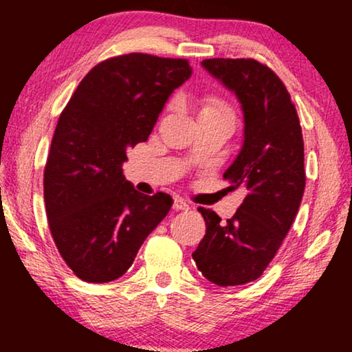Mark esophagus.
<instances>
[{
	"label": "esophagus",
	"instance_id": "esophagus-1",
	"mask_svg": "<svg viewBox=\"0 0 352 352\" xmlns=\"http://www.w3.org/2000/svg\"><path fill=\"white\" fill-rule=\"evenodd\" d=\"M188 208L190 205L184 199H180V197H175V199H173V210L180 212V210H188Z\"/></svg>",
	"mask_w": 352,
	"mask_h": 352
}]
</instances>
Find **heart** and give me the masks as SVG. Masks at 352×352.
<instances>
[{"label":"heart","mask_w":352,"mask_h":352,"mask_svg":"<svg viewBox=\"0 0 352 352\" xmlns=\"http://www.w3.org/2000/svg\"><path fill=\"white\" fill-rule=\"evenodd\" d=\"M223 111H228L225 104H221L220 100L215 98H210L205 100L204 109H201V114H204V112H223Z\"/></svg>","instance_id":"heart-1"}]
</instances>
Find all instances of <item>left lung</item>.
<instances>
[{
    "instance_id": "8db88e82",
    "label": "left lung",
    "mask_w": 352,
    "mask_h": 352,
    "mask_svg": "<svg viewBox=\"0 0 352 352\" xmlns=\"http://www.w3.org/2000/svg\"><path fill=\"white\" fill-rule=\"evenodd\" d=\"M201 66L236 96L243 111V144L223 179L246 195L227 221L199 208L207 232L192 256L208 281L238 286L263 274L292 228L305 193V144L292 96L270 67L223 58Z\"/></svg>"
}]
</instances>
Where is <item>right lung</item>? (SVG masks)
I'll return each instance as SVG.
<instances>
[{
  "mask_svg": "<svg viewBox=\"0 0 352 352\" xmlns=\"http://www.w3.org/2000/svg\"><path fill=\"white\" fill-rule=\"evenodd\" d=\"M190 76L185 59L117 56L87 72L59 116L44 168V201L54 243L80 280L122 276L170 210V195L139 193L122 165Z\"/></svg>",
  "mask_w": 352,
  "mask_h": 352,
  "instance_id": "1",
  "label": "right lung"
}]
</instances>
